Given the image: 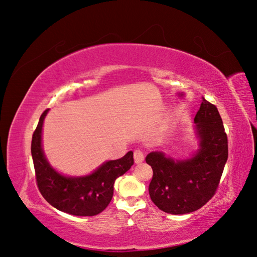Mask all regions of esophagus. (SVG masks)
<instances>
[{"label": "esophagus", "mask_w": 257, "mask_h": 257, "mask_svg": "<svg viewBox=\"0 0 257 257\" xmlns=\"http://www.w3.org/2000/svg\"><path fill=\"white\" fill-rule=\"evenodd\" d=\"M134 159H135L136 164H140L144 160V153L142 150H135L134 151Z\"/></svg>", "instance_id": "esophagus-1"}]
</instances>
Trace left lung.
<instances>
[{"label":"left lung","instance_id":"8db88e82","mask_svg":"<svg viewBox=\"0 0 257 257\" xmlns=\"http://www.w3.org/2000/svg\"><path fill=\"white\" fill-rule=\"evenodd\" d=\"M200 149L187 160H173L151 152L145 162L152 167L149 185L152 202L164 212L196 211L216 194L228 157L227 135L217 107L203 98L194 118Z\"/></svg>","mask_w":257,"mask_h":257}]
</instances>
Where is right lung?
I'll return each instance as SVG.
<instances>
[{
    "mask_svg": "<svg viewBox=\"0 0 257 257\" xmlns=\"http://www.w3.org/2000/svg\"><path fill=\"white\" fill-rule=\"evenodd\" d=\"M48 109L41 114L31 143L36 180L39 191L49 204L74 216H95L107 208L113 197L115 180L134 165V153L109 160L86 177L71 178L57 173L45 158L41 130Z\"/></svg>",
    "mask_w": 257,
    "mask_h": 257,
    "instance_id": "right-lung-1",
    "label": "right lung"
}]
</instances>
